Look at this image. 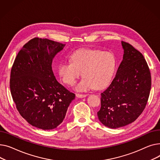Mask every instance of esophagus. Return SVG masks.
I'll return each mask as SVG.
<instances>
[{
    "label": "esophagus",
    "instance_id": "34e87169",
    "mask_svg": "<svg viewBox=\"0 0 160 160\" xmlns=\"http://www.w3.org/2000/svg\"><path fill=\"white\" fill-rule=\"evenodd\" d=\"M76 96L79 98H85L87 96L86 94H80V93H76Z\"/></svg>",
    "mask_w": 160,
    "mask_h": 160
}]
</instances>
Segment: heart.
Here are the masks:
<instances>
[{
	"label": "heart",
	"mask_w": 160,
	"mask_h": 160,
	"mask_svg": "<svg viewBox=\"0 0 160 160\" xmlns=\"http://www.w3.org/2000/svg\"><path fill=\"white\" fill-rule=\"evenodd\" d=\"M71 61H63L58 67L59 75L65 84L73 85L80 78L76 90L85 92L94 88L102 89L110 84L116 68L114 55L108 52L84 48L73 52Z\"/></svg>",
	"instance_id": "b5f03b06"
}]
</instances>
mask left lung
<instances>
[{
	"instance_id": "left-lung-1",
	"label": "left lung",
	"mask_w": 160,
	"mask_h": 160,
	"mask_svg": "<svg viewBox=\"0 0 160 160\" xmlns=\"http://www.w3.org/2000/svg\"><path fill=\"white\" fill-rule=\"evenodd\" d=\"M123 59L110 86L101 93L98 116L110 128L126 126L142 113L151 88V76L142 53L121 41Z\"/></svg>"
}]
</instances>
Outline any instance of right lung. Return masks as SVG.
Here are the masks:
<instances>
[{"label":"right lung","mask_w":160,"mask_h":160,"mask_svg":"<svg viewBox=\"0 0 160 160\" xmlns=\"http://www.w3.org/2000/svg\"><path fill=\"white\" fill-rule=\"evenodd\" d=\"M64 46L35 37L18 52L11 70L9 87L17 110L30 125L42 130L59 125L76 97L52 71V60Z\"/></svg>","instance_id":"right-lung-1"}]
</instances>
